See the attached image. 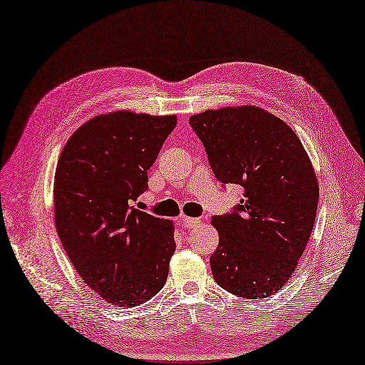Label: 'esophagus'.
Listing matches in <instances>:
<instances>
[{
    "label": "esophagus",
    "mask_w": 365,
    "mask_h": 365,
    "mask_svg": "<svg viewBox=\"0 0 365 365\" xmlns=\"http://www.w3.org/2000/svg\"><path fill=\"white\" fill-rule=\"evenodd\" d=\"M180 222L186 228H197L200 225V220L199 219H194V217H188V216H182Z\"/></svg>",
    "instance_id": "esophagus-1"
}]
</instances>
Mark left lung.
<instances>
[{"instance_id":"obj_1","label":"left lung","mask_w":365,"mask_h":365,"mask_svg":"<svg viewBox=\"0 0 365 365\" xmlns=\"http://www.w3.org/2000/svg\"><path fill=\"white\" fill-rule=\"evenodd\" d=\"M216 179L244 188L231 212L214 216L219 247L212 277L239 297L264 299L282 288L312 236L319 186L301 140L257 106L192 115Z\"/></svg>"}]
</instances>
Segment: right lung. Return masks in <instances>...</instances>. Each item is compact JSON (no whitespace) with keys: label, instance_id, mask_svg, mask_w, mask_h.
Listing matches in <instances>:
<instances>
[{"label":"right lung","instance_id":"add662e5","mask_svg":"<svg viewBox=\"0 0 365 365\" xmlns=\"http://www.w3.org/2000/svg\"><path fill=\"white\" fill-rule=\"evenodd\" d=\"M175 115L115 110L64 145L55 170V227L80 277L106 302L135 307L163 288L174 225L133 207Z\"/></svg>","mask_w":365,"mask_h":365}]
</instances>
